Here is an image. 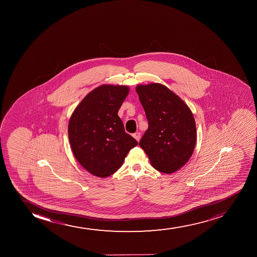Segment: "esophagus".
<instances>
[{"label": "esophagus", "instance_id": "1", "mask_svg": "<svg viewBox=\"0 0 257 257\" xmlns=\"http://www.w3.org/2000/svg\"><path fill=\"white\" fill-rule=\"evenodd\" d=\"M133 136L134 138H135L137 142H139L140 139H141V133H139V132H136V133L134 134Z\"/></svg>", "mask_w": 257, "mask_h": 257}]
</instances>
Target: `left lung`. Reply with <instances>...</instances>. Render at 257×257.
<instances>
[{
	"mask_svg": "<svg viewBox=\"0 0 257 257\" xmlns=\"http://www.w3.org/2000/svg\"><path fill=\"white\" fill-rule=\"evenodd\" d=\"M136 92L148 121L140 147L157 171L173 173L189 161L195 149L194 115L186 103L162 84L138 85Z\"/></svg>",
	"mask_w": 257,
	"mask_h": 257,
	"instance_id": "8db88e82",
	"label": "left lung"
}]
</instances>
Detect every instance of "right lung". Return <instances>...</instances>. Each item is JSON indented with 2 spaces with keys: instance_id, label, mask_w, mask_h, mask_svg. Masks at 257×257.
I'll return each mask as SVG.
<instances>
[{
  "instance_id": "1",
  "label": "right lung",
  "mask_w": 257,
  "mask_h": 257,
  "mask_svg": "<svg viewBox=\"0 0 257 257\" xmlns=\"http://www.w3.org/2000/svg\"><path fill=\"white\" fill-rule=\"evenodd\" d=\"M128 92L127 86L102 85L89 92L71 115V149L83 168L93 176L107 177L115 173L138 144L125 132L117 115Z\"/></svg>"
}]
</instances>
